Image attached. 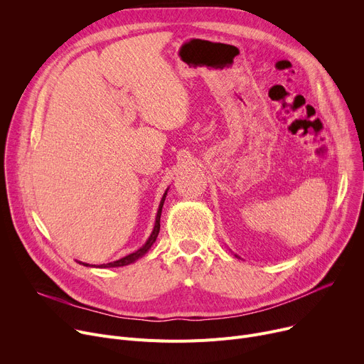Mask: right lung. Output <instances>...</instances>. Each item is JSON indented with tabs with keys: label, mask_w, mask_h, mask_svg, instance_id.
<instances>
[{
	"label": "right lung",
	"mask_w": 364,
	"mask_h": 364,
	"mask_svg": "<svg viewBox=\"0 0 364 364\" xmlns=\"http://www.w3.org/2000/svg\"><path fill=\"white\" fill-rule=\"evenodd\" d=\"M165 196H166V191L164 193V198H162L161 205H159V209H158L155 227H154V231H152L149 240L146 241V245H144L143 247H140L137 252H134V253H132V255H129V256H126V257H123V259H118V260H115V262H109V263H104V264H98V266H96V268H118V266L130 264V263L136 262L139 257H141L144 253H146V252L154 246V243L156 241V237H158V234H159V228H161V212H162V206H164ZM83 264H85V266H90V264H87V263H83ZM92 266H95V264H92Z\"/></svg>",
	"instance_id": "obj_1"
}]
</instances>
